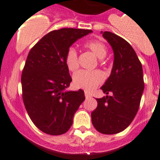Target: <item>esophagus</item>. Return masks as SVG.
<instances>
[{
    "label": "esophagus",
    "instance_id": "esophagus-1",
    "mask_svg": "<svg viewBox=\"0 0 160 160\" xmlns=\"http://www.w3.org/2000/svg\"><path fill=\"white\" fill-rule=\"evenodd\" d=\"M84 95H85L86 99H88V98H90L92 97V95L90 93H88V92H84Z\"/></svg>",
    "mask_w": 160,
    "mask_h": 160
}]
</instances>
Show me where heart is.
<instances>
[{"mask_svg":"<svg viewBox=\"0 0 160 160\" xmlns=\"http://www.w3.org/2000/svg\"><path fill=\"white\" fill-rule=\"evenodd\" d=\"M84 47L90 51L99 59H103L107 55V47L99 40H88L84 43ZM65 63L71 72L78 68V55L76 49L70 47L65 55ZM104 80V75L101 71L81 70L73 76V84L76 88H82L85 91H92L101 84Z\"/></svg>","mask_w":160,"mask_h":160,"instance_id":"obj_1","label":"heart"}]
</instances>
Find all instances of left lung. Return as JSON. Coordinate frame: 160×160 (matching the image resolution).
<instances>
[{"label":"left lung","instance_id":"8db88e82","mask_svg":"<svg viewBox=\"0 0 160 160\" xmlns=\"http://www.w3.org/2000/svg\"><path fill=\"white\" fill-rule=\"evenodd\" d=\"M102 35L113 48L114 60L110 76L101 88L112 95L97 98L92 122L101 134H113L127 128L137 114L144 90L143 72L128 42L109 31Z\"/></svg>","mask_w":160,"mask_h":160}]
</instances>
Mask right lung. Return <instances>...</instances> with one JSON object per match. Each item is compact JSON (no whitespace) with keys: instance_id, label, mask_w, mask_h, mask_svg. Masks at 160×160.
<instances>
[{"instance_id":"1","label":"right lung","mask_w":160,"mask_h":160,"mask_svg":"<svg viewBox=\"0 0 160 160\" xmlns=\"http://www.w3.org/2000/svg\"><path fill=\"white\" fill-rule=\"evenodd\" d=\"M91 32L73 28L53 30L29 52L21 79L22 99L32 122L46 134L66 133L85 100L83 90L65 91L72 82L65 55L76 40Z\"/></svg>"}]
</instances>
